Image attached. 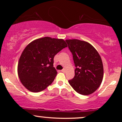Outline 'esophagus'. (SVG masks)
Returning <instances> with one entry per match:
<instances>
[{
	"instance_id": "34e87169",
	"label": "esophagus",
	"mask_w": 122,
	"mask_h": 122,
	"mask_svg": "<svg viewBox=\"0 0 122 122\" xmlns=\"http://www.w3.org/2000/svg\"><path fill=\"white\" fill-rule=\"evenodd\" d=\"M66 71V70L65 68H64V69H63L62 70H61V72H65Z\"/></svg>"
}]
</instances>
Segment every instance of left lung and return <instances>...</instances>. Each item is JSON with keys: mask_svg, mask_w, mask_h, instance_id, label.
Segmentation results:
<instances>
[{"mask_svg": "<svg viewBox=\"0 0 122 122\" xmlns=\"http://www.w3.org/2000/svg\"><path fill=\"white\" fill-rule=\"evenodd\" d=\"M66 42L76 67L75 77L68 82L80 94H92L103 81L104 71L101 57L96 49L87 42L76 39L66 40Z\"/></svg>", "mask_w": 122, "mask_h": 122, "instance_id": "8db88e82", "label": "left lung"}]
</instances>
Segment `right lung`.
<instances>
[{
    "label": "right lung",
    "instance_id": "1",
    "mask_svg": "<svg viewBox=\"0 0 122 122\" xmlns=\"http://www.w3.org/2000/svg\"><path fill=\"white\" fill-rule=\"evenodd\" d=\"M63 39L46 37L32 41L23 50L18 65V74L22 85L33 92L44 90L52 83L57 72L53 59L67 47Z\"/></svg>",
    "mask_w": 122,
    "mask_h": 122
}]
</instances>
